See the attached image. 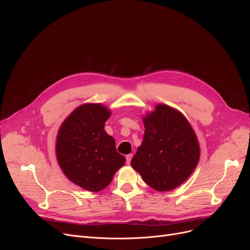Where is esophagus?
I'll use <instances>...</instances> for the list:
<instances>
[{
    "instance_id": "1",
    "label": "esophagus",
    "mask_w": 250,
    "mask_h": 250,
    "mask_svg": "<svg viewBox=\"0 0 250 250\" xmlns=\"http://www.w3.org/2000/svg\"><path fill=\"white\" fill-rule=\"evenodd\" d=\"M133 158V154H128L125 156V159H126V164H129L130 163V160H132Z\"/></svg>"
}]
</instances>
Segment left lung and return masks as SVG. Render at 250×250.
Instances as JSON below:
<instances>
[{"label": "left lung", "instance_id": "left-lung-1", "mask_svg": "<svg viewBox=\"0 0 250 250\" xmlns=\"http://www.w3.org/2000/svg\"><path fill=\"white\" fill-rule=\"evenodd\" d=\"M142 145L130 164L143 180L157 191L179 187L200 160V145L186 116L165 104L143 118Z\"/></svg>", "mask_w": 250, "mask_h": 250}]
</instances>
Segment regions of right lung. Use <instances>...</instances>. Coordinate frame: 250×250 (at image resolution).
<instances>
[{
    "mask_svg": "<svg viewBox=\"0 0 250 250\" xmlns=\"http://www.w3.org/2000/svg\"><path fill=\"white\" fill-rule=\"evenodd\" d=\"M111 112L104 105L87 103L62 124L57 137V159L72 182L89 191H99L111 182L125 158L116 152L114 139L104 130Z\"/></svg>",
    "mask_w": 250,
    "mask_h": 250,
    "instance_id": "obj_1",
    "label": "right lung"
}]
</instances>
